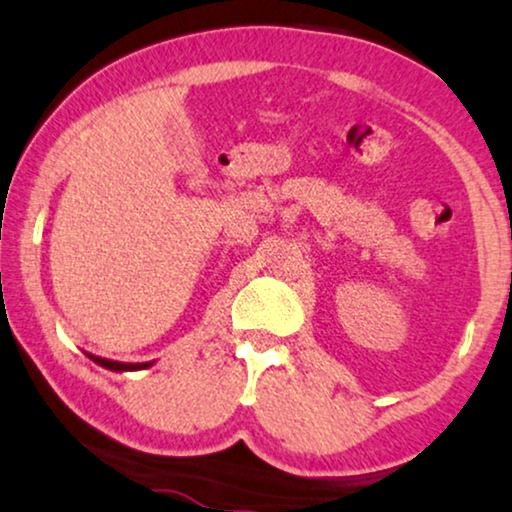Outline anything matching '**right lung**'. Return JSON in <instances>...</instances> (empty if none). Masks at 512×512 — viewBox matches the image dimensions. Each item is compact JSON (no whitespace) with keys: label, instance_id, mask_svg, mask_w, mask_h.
Returning a JSON list of instances; mask_svg holds the SVG:
<instances>
[{"label":"right lung","instance_id":"add662e5","mask_svg":"<svg viewBox=\"0 0 512 512\" xmlns=\"http://www.w3.org/2000/svg\"><path fill=\"white\" fill-rule=\"evenodd\" d=\"M87 356H90L97 365H102V368L113 370V372L144 370V368H151V365H154V361H149V363H121V361H109V358H102V356H92V353H87Z\"/></svg>","mask_w":512,"mask_h":512}]
</instances>
